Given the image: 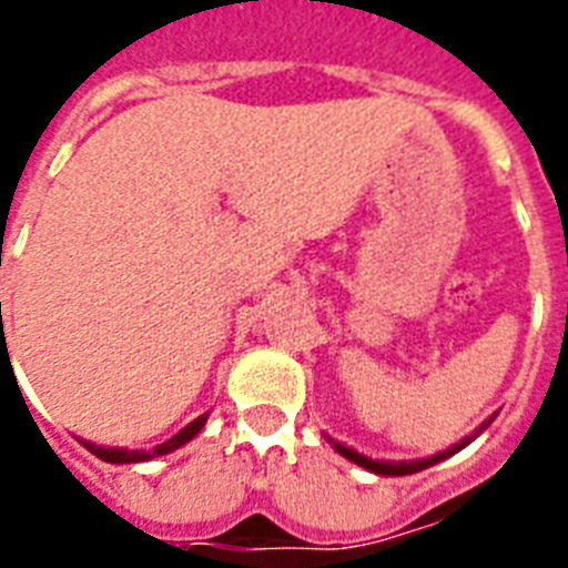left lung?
Returning <instances> with one entry per match:
<instances>
[{
  "label": "left lung",
  "instance_id": "1",
  "mask_svg": "<svg viewBox=\"0 0 568 568\" xmlns=\"http://www.w3.org/2000/svg\"><path fill=\"white\" fill-rule=\"evenodd\" d=\"M491 420H495V415H491V418H486L484 424H480L478 429H475V433L466 435V438H460L458 444H455V446H449V449H444V453L433 455V458H420V460H375V458H366V455L355 453V449H349V446L338 444V440H333V438H329V435H324V438H327L329 444H333L335 453L344 455L346 460H353V464L364 466V469L375 471V475H393V478H395V475H413V471L426 469V466H435V464H440V460L449 458V455L460 453V449H464L466 444H471V440H475V438H478L480 433H484V429H486V426L491 424Z\"/></svg>",
  "mask_w": 568,
  "mask_h": 568
}]
</instances>
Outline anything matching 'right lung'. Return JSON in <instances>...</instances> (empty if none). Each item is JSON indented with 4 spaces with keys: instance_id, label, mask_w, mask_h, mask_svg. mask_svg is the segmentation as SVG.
I'll return each instance as SVG.
<instances>
[{
    "instance_id": "add662e5",
    "label": "right lung",
    "mask_w": 568,
    "mask_h": 568,
    "mask_svg": "<svg viewBox=\"0 0 568 568\" xmlns=\"http://www.w3.org/2000/svg\"><path fill=\"white\" fill-rule=\"evenodd\" d=\"M207 415L210 413H204V415H199L195 420H190L182 433H175L173 438L164 440V444H159L155 449H150V453H144V449H119V446H97V444H90V440H82V444L88 446L90 453L97 455V458H102L104 464H142V460H153V458H159V455L175 453L179 446L190 444L195 435L202 433V426L207 424Z\"/></svg>"
}]
</instances>
